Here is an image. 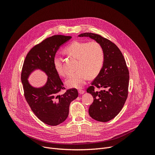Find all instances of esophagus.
Returning a JSON list of instances; mask_svg holds the SVG:
<instances>
[{"label": "esophagus", "mask_w": 155, "mask_h": 155, "mask_svg": "<svg viewBox=\"0 0 155 155\" xmlns=\"http://www.w3.org/2000/svg\"><path fill=\"white\" fill-rule=\"evenodd\" d=\"M78 93L80 94H82L84 93V90H78Z\"/></svg>", "instance_id": "obj_1"}]
</instances>
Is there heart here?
Masks as SVG:
<instances>
[{
	"mask_svg": "<svg viewBox=\"0 0 155 155\" xmlns=\"http://www.w3.org/2000/svg\"><path fill=\"white\" fill-rule=\"evenodd\" d=\"M65 53L77 58L75 72L71 74L65 81L69 87H81L86 83L88 77H96L102 70L104 60L105 53L102 46L96 41H74L69 43L64 49ZM54 67L57 73L64 77L66 75L61 59L56 56L53 61Z\"/></svg>",
	"mask_w": 155,
	"mask_h": 155,
	"instance_id": "obj_1",
	"label": "heart"
}]
</instances>
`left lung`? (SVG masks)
Masks as SVG:
<instances>
[{
	"mask_svg": "<svg viewBox=\"0 0 155 155\" xmlns=\"http://www.w3.org/2000/svg\"><path fill=\"white\" fill-rule=\"evenodd\" d=\"M78 36L94 39L104 48L103 68L86 91L94 98L88 110L90 117L98 121L107 122L120 112L127 97L129 72L125 59L114 42L101 35L85 32ZM96 87L100 91H95Z\"/></svg>",
	"mask_w": 155,
	"mask_h": 155,
	"instance_id": "8db88e82",
	"label": "left lung"
}]
</instances>
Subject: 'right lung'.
Returning <instances> with one entry per match:
<instances>
[{"label":"right lung","instance_id":"obj_1","mask_svg":"<svg viewBox=\"0 0 155 155\" xmlns=\"http://www.w3.org/2000/svg\"><path fill=\"white\" fill-rule=\"evenodd\" d=\"M71 38L56 35L44 39L28 52L22 68L21 79L25 97L36 117L50 126H57L66 120L71 102L78 96L76 88L66 90L64 94H60L65 87L53 64L59 47ZM37 68L49 76L47 84L41 88L32 87L27 80L29 74Z\"/></svg>","mask_w":155,"mask_h":155}]
</instances>
